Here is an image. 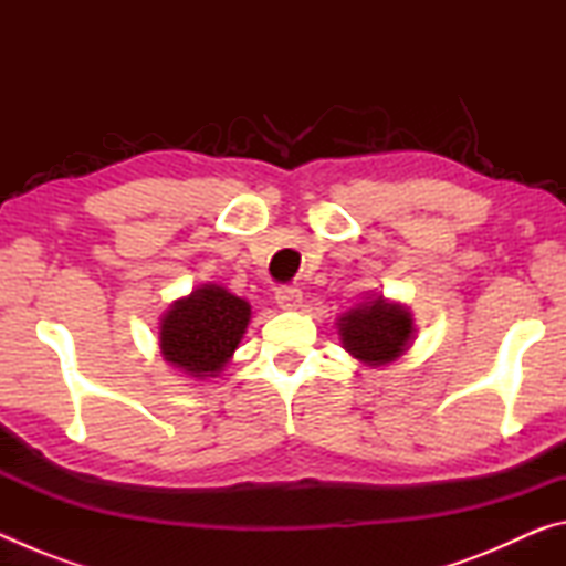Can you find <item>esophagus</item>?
Listing matches in <instances>:
<instances>
[{
    "label": "esophagus",
    "instance_id": "1",
    "mask_svg": "<svg viewBox=\"0 0 566 566\" xmlns=\"http://www.w3.org/2000/svg\"><path fill=\"white\" fill-rule=\"evenodd\" d=\"M276 304L282 306V310H300V304H302V292L296 290V286H280V290H276Z\"/></svg>",
    "mask_w": 566,
    "mask_h": 566
}]
</instances>
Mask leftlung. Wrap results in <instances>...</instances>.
<instances>
[{
  "instance_id": "1",
  "label": "left lung",
  "mask_w": 566,
  "mask_h": 566,
  "mask_svg": "<svg viewBox=\"0 0 566 566\" xmlns=\"http://www.w3.org/2000/svg\"><path fill=\"white\" fill-rule=\"evenodd\" d=\"M415 319L407 306L387 302L385 296L364 302L339 317L342 347L369 367L395 361L407 352Z\"/></svg>"
}]
</instances>
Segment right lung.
I'll return each mask as SVG.
<instances>
[{
    "label": "right lung",
    "mask_w": 566,
    "mask_h": 566,
    "mask_svg": "<svg viewBox=\"0 0 566 566\" xmlns=\"http://www.w3.org/2000/svg\"><path fill=\"white\" fill-rule=\"evenodd\" d=\"M252 306L224 286L202 284L169 306L159 324V349L171 367L195 379L217 377L242 342Z\"/></svg>",
    "instance_id": "obj_1"
}]
</instances>
